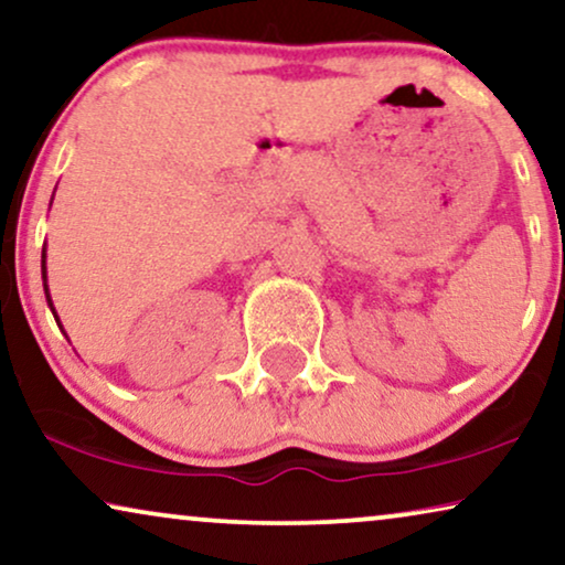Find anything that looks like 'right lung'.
Instances as JSON below:
<instances>
[{"instance_id": "1", "label": "right lung", "mask_w": 565, "mask_h": 565, "mask_svg": "<svg viewBox=\"0 0 565 565\" xmlns=\"http://www.w3.org/2000/svg\"><path fill=\"white\" fill-rule=\"evenodd\" d=\"M41 269H43V290H45V300H49L51 311H53V316H56V308H53V303H51V292H49V282H45V246H43V262H41ZM56 323H58V327H61L58 316H56Z\"/></svg>"}]
</instances>
